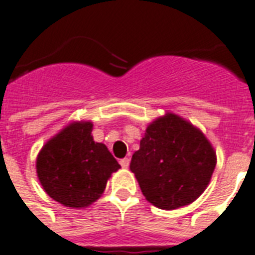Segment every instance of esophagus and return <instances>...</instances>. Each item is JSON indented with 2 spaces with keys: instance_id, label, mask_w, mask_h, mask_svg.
I'll list each match as a JSON object with an SVG mask.
<instances>
[{
  "instance_id": "34e87169",
  "label": "esophagus",
  "mask_w": 255,
  "mask_h": 255,
  "mask_svg": "<svg viewBox=\"0 0 255 255\" xmlns=\"http://www.w3.org/2000/svg\"><path fill=\"white\" fill-rule=\"evenodd\" d=\"M120 164H121V166L123 167H129V164H130V160L128 157H125V158H123V160H120Z\"/></svg>"
}]
</instances>
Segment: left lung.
Returning <instances> with one entry per match:
<instances>
[{
    "label": "left lung",
    "mask_w": 255,
    "mask_h": 255,
    "mask_svg": "<svg viewBox=\"0 0 255 255\" xmlns=\"http://www.w3.org/2000/svg\"><path fill=\"white\" fill-rule=\"evenodd\" d=\"M215 164L217 156L206 136L182 117L166 113L148 125L130 170L152 205L173 210L205 191Z\"/></svg>",
    "instance_id": "left-lung-1"
}]
</instances>
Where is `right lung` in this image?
Returning <instances> with one entry per match:
<instances>
[{
	"label": "right lung",
	"mask_w": 255,
	"mask_h": 255,
	"mask_svg": "<svg viewBox=\"0 0 255 255\" xmlns=\"http://www.w3.org/2000/svg\"><path fill=\"white\" fill-rule=\"evenodd\" d=\"M90 121L72 123L37 156V177L47 195L68 208H86L101 197L120 164L103 143L94 142Z\"/></svg>",
	"instance_id": "add662e5"
}]
</instances>
